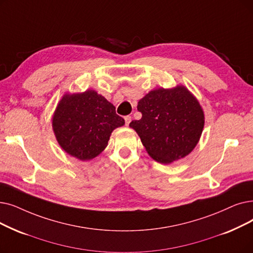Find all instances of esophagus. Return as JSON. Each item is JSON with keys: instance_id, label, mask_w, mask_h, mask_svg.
Returning <instances> with one entry per match:
<instances>
[{"instance_id": "obj_1", "label": "esophagus", "mask_w": 253, "mask_h": 253, "mask_svg": "<svg viewBox=\"0 0 253 253\" xmlns=\"http://www.w3.org/2000/svg\"><path fill=\"white\" fill-rule=\"evenodd\" d=\"M124 119H125V124H126V126H128L129 123L131 122V117H130V116H126Z\"/></svg>"}]
</instances>
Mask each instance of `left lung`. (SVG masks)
Segmentation results:
<instances>
[{
  "label": "left lung",
  "instance_id": "left-lung-1",
  "mask_svg": "<svg viewBox=\"0 0 253 253\" xmlns=\"http://www.w3.org/2000/svg\"><path fill=\"white\" fill-rule=\"evenodd\" d=\"M137 111L141 119L132 121L129 126L155 161L169 164L187 156L199 144L205 113L185 85L150 91L138 101Z\"/></svg>",
  "mask_w": 253,
  "mask_h": 253
}]
</instances>
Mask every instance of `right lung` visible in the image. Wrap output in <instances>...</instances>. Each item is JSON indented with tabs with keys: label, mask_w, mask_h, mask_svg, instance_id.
Segmentation results:
<instances>
[{
	"label": "right lung",
	"mask_w": 253,
	"mask_h": 253,
	"mask_svg": "<svg viewBox=\"0 0 253 253\" xmlns=\"http://www.w3.org/2000/svg\"><path fill=\"white\" fill-rule=\"evenodd\" d=\"M125 121L113 103L95 90L65 93L51 119L54 136L68 155L91 160L106 148L113 131Z\"/></svg>",
	"instance_id": "right-lung-1"
}]
</instances>
